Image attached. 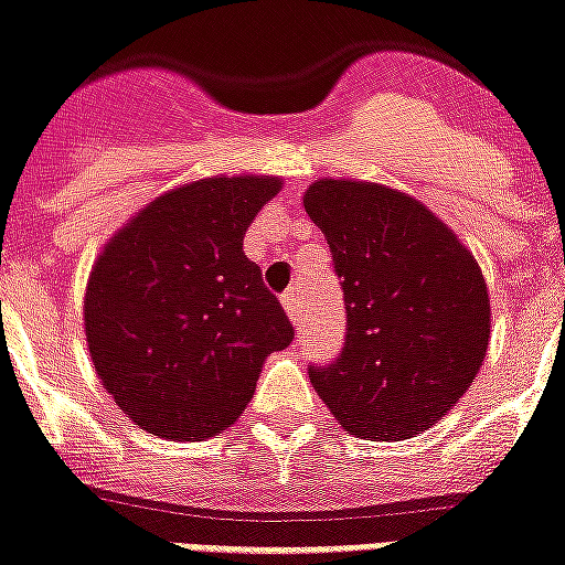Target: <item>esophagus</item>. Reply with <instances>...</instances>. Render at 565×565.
Returning <instances> with one entry per match:
<instances>
[{
  "mask_svg": "<svg viewBox=\"0 0 565 565\" xmlns=\"http://www.w3.org/2000/svg\"><path fill=\"white\" fill-rule=\"evenodd\" d=\"M281 305L287 310V316L292 319V324H298V319H301V296L296 290H287L281 296Z\"/></svg>",
  "mask_w": 565,
  "mask_h": 565,
  "instance_id": "1",
  "label": "esophagus"
}]
</instances>
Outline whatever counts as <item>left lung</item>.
I'll list each match as a JSON object with an SVG mask.
<instances>
[{"label":"left lung","mask_w":565,"mask_h":565,"mask_svg":"<svg viewBox=\"0 0 565 565\" xmlns=\"http://www.w3.org/2000/svg\"><path fill=\"white\" fill-rule=\"evenodd\" d=\"M345 298V345L310 383L342 429L403 441L438 424L488 354L490 301L473 255L412 196L319 179L305 194Z\"/></svg>","instance_id":"1"}]
</instances>
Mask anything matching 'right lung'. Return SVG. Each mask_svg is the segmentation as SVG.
Segmentation results:
<instances>
[{"label":"right lung","instance_id":"right-lung-1","mask_svg":"<svg viewBox=\"0 0 565 565\" xmlns=\"http://www.w3.org/2000/svg\"><path fill=\"white\" fill-rule=\"evenodd\" d=\"M278 177H214L139 211L95 260L84 319L92 365L130 420L203 441L237 420L260 365L296 330L243 235Z\"/></svg>","mask_w":565,"mask_h":565}]
</instances>
